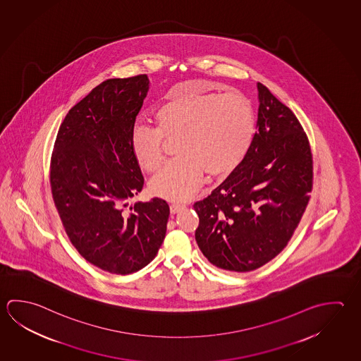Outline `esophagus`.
Wrapping results in <instances>:
<instances>
[{"mask_svg": "<svg viewBox=\"0 0 361 361\" xmlns=\"http://www.w3.org/2000/svg\"><path fill=\"white\" fill-rule=\"evenodd\" d=\"M184 204H171V214H177V212H179V211L183 210Z\"/></svg>", "mask_w": 361, "mask_h": 361, "instance_id": "obj_1", "label": "esophagus"}]
</instances>
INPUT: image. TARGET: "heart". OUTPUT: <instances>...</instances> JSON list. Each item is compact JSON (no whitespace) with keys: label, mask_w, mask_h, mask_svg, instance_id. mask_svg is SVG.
<instances>
[{"label":"heart","mask_w":361,"mask_h":361,"mask_svg":"<svg viewBox=\"0 0 361 361\" xmlns=\"http://www.w3.org/2000/svg\"><path fill=\"white\" fill-rule=\"evenodd\" d=\"M155 128L136 125L132 151L140 166L157 171L165 159V140L174 141L178 159L151 180L152 195L183 201L196 192L204 171L212 177L235 171L256 136V111L250 99L197 90L190 82L171 90L154 114Z\"/></svg>","instance_id":"obj_1"}]
</instances>
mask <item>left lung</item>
<instances>
[{
    "instance_id": "obj_1",
    "label": "left lung",
    "mask_w": 361,
    "mask_h": 361,
    "mask_svg": "<svg viewBox=\"0 0 361 361\" xmlns=\"http://www.w3.org/2000/svg\"><path fill=\"white\" fill-rule=\"evenodd\" d=\"M257 87V131L247 157L193 204L200 250L233 272L259 269L288 245L313 187V157L300 122L266 86Z\"/></svg>"
}]
</instances>
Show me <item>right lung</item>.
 Here are the masks:
<instances>
[{
  "label": "right lung",
  "mask_w": 361,
  "mask_h": 361,
  "mask_svg": "<svg viewBox=\"0 0 361 361\" xmlns=\"http://www.w3.org/2000/svg\"><path fill=\"white\" fill-rule=\"evenodd\" d=\"M149 90L146 75L109 79L73 105L51 157V190L66 234L87 262L128 275L144 269L164 240L169 206L127 201L144 187L131 133Z\"/></svg>",
  "instance_id": "right-lung-1"
}]
</instances>
